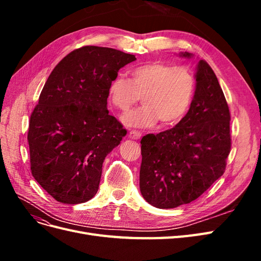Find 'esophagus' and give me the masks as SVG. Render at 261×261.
<instances>
[{
	"label": "esophagus",
	"instance_id": "34e87169",
	"mask_svg": "<svg viewBox=\"0 0 261 261\" xmlns=\"http://www.w3.org/2000/svg\"><path fill=\"white\" fill-rule=\"evenodd\" d=\"M128 137H129L130 139L137 140V139H139V138L141 137V133L138 132V130H130L129 134H128Z\"/></svg>",
	"mask_w": 261,
	"mask_h": 261
}]
</instances>
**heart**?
Returning <instances> with one entry per match:
<instances>
[{
  "mask_svg": "<svg viewBox=\"0 0 261 261\" xmlns=\"http://www.w3.org/2000/svg\"><path fill=\"white\" fill-rule=\"evenodd\" d=\"M128 80L122 75L109 85V101L126 112L140 100L144 105L122 117L134 128L151 127L160 121L162 126H173L186 115L195 91V80L189 69L154 62L134 68Z\"/></svg>",
  "mask_w": 261,
  "mask_h": 261,
  "instance_id": "heart-1",
  "label": "heart"
}]
</instances>
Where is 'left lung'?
I'll return each instance as SVG.
<instances>
[{
    "label": "left lung",
    "instance_id": "left-lung-1",
    "mask_svg": "<svg viewBox=\"0 0 261 261\" xmlns=\"http://www.w3.org/2000/svg\"><path fill=\"white\" fill-rule=\"evenodd\" d=\"M179 57L192 59L188 52ZM191 108L174 127L141 139L140 193L151 206L192 202L223 175L231 150L230 111L218 78L199 60Z\"/></svg>",
    "mask_w": 261,
    "mask_h": 261
}]
</instances>
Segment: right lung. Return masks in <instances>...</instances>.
<instances>
[{
  "label": "right lung",
  "instance_id": "obj_1",
  "mask_svg": "<svg viewBox=\"0 0 261 261\" xmlns=\"http://www.w3.org/2000/svg\"><path fill=\"white\" fill-rule=\"evenodd\" d=\"M135 55L87 45L67 54L45 82L30 116L31 174L67 204L97 194L106 156L126 129L107 109L109 85Z\"/></svg>",
  "mask_w": 261,
  "mask_h": 261
}]
</instances>
